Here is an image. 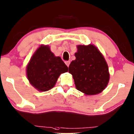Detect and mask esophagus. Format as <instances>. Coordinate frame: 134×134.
<instances>
[{
    "label": "esophagus",
    "mask_w": 134,
    "mask_h": 134,
    "mask_svg": "<svg viewBox=\"0 0 134 134\" xmlns=\"http://www.w3.org/2000/svg\"><path fill=\"white\" fill-rule=\"evenodd\" d=\"M65 64L68 67H69V64H70V62H69V61H67V62H65Z\"/></svg>",
    "instance_id": "34e87169"
}]
</instances>
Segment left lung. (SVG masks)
<instances>
[{
	"mask_svg": "<svg viewBox=\"0 0 134 134\" xmlns=\"http://www.w3.org/2000/svg\"><path fill=\"white\" fill-rule=\"evenodd\" d=\"M77 48L76 60L69 66L76 88L88 95L102 92L109 80L108 66L103 55L92 44L79 45Z\"/></svg>",
	"mask_w": 134,
	"mask_h": 134,
	"instance_id": "8db88e82",
	"label": "left lung"
}]
</instances>
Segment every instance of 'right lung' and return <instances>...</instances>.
<instances>
[{
	"label": "right lung",
	"instance_id": "add662e5",
	"mask_svg": "<svg viewBox=\"0 0 134 134\" xmlns=\"http://www.w3.org/2000/svg\"><path fill=\"white\" fill-rule=\"evenodd\" d=\"M68 68L60 57H55L48 46L42 45L31 57L26 68L29 82L36 89L46 92L53 88L62 73Z\"/></svg>",
	"mask_w": 134,
	"mask_h": 134
}]
</instances>
